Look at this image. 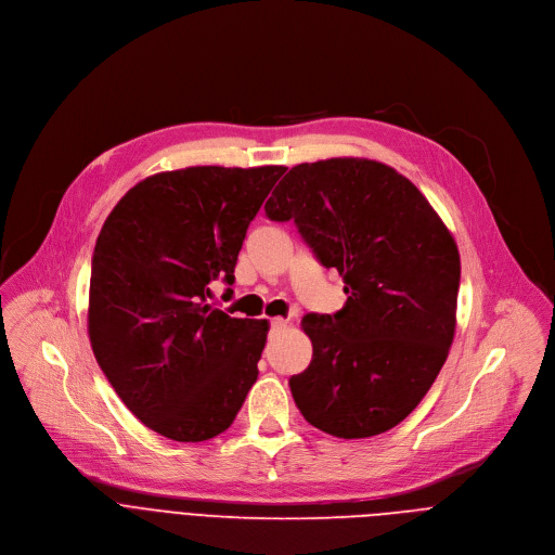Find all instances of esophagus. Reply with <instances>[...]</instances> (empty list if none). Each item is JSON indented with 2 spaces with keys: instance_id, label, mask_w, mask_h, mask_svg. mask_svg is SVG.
<instances>
[{
  "instance_id": "obj_1",
  "label": "esophagus",
  "mask_w": 555,
  "mask_h": 555,
  "mask_svg": "<svg viewBox=\"0 0 555 555\" xmlns=\"http://www.w3.org/2000/svg\"><path fill=\"white\" fill-rule=\"evenodd\" d=\"M270 327H272V332H279V330L287 327V319H281V315H279V319L270 321Z\"/></svg>"
}]
</instances>
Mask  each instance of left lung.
<instances>
[{
  "label": "left lung",
  "instance_id": "1",
  "mask_svg": "<svg viewBox=\"0 0 555 555\" xmlns=\"http://www.w3.org/2000/svg\"><path fill=\"white\" fill-rule=\"evenodd\" d=\"M345 281L336 313H307L313 356L289 377L319 430L364 439L406 420L439 375L456 327L461 279L450 230L395 169L364 157L294 167L266 204Z\"/></svg>",
  "mask_w": 555,
  "mask_h": 555
}]
</instances>
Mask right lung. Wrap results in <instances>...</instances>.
Masks as SVG:
<instances>
[{"instance_id": "obj_1", "label": "right lung", "mask_w": 555, "mask_h": 555, "mask_svg": "<svg viewBox=\"0 0 555 555\" xmlns=\"http://www.w3.org/2000/svg\"><path fill=\"white\" fill-rule=\"evenodd\" d=\"M285 167L155 173L114 206L96 240L88 332L125 406L173 441L223 433L257 382L268 321L208 305L234 283L246 230ZM230 292V289H228Z\"/></svg>"}]
</instances>
